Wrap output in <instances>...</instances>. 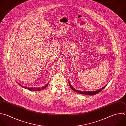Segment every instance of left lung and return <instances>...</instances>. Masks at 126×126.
Wrapping results in <instances>:
<instances>
[{
    "instance_id": "left-lung-1",
    "label": "left lung",
    "mask_w": 126,
    "mask_h": 126,
    "mask_svg": "<svg viewBox=\"0 0 126 126\" xmlns=\"http://www.w3.org/2000/svg\"><path fill=\"white\" fill-rule=\"evenodd\" d=\"M69 86L70 87V88L75 92H76L79 94H88V95H95L97 94H98V93H99L100 91H101L103 89H104L105 88V87L107 86V85H106L105 86H104L103 87H102V88L97 90V91H94V92H91V91H85V92H83V91H78L77 90H76L75 89H74L70 84V82H69Z\"/></svg>"
}]
</instances>
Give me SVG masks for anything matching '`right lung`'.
<instances>
[{"instance_id":"1","label":"right lung","mask_w":126,"mask_h":126,"mask_svg":"<svg viewBox=\"0 0 126 126\" xmlns=\"http://www.w3.org/2000/svg\"><path fill=\"white\" fill-rule=\"evenodd\" d=\"M18 84L20 86L22 87L23 88H25V89H28V90H30V91H40V90H43V89H44L45 88H46L47 87V86H48V83L46 86H45L44 87H43L42 88V89H41L40 88H28V87H25V86H22V85H21V84H19V83H18Z\"/></svg>"}]
</instances>
